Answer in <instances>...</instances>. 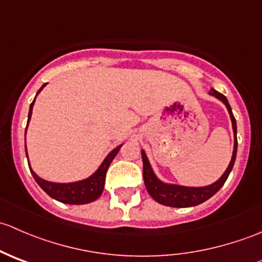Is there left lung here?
Instances as JSON below:
<instances>
[{
  "mask_svg": "<svg viewBox=\"0 0 262 262\" xmlns=\"http://www.w3.org/2000/svg\"><path fill=\"white\" fill-rule=\"evenodd\" d=\"M210 95L215 96L216 99L222 100L224 102V105L228 109L229 115H231L232 120V126H233L234 132V149L233 155H232V160L229 162L228 168L226 170V172L223 173L221 179L218 181L214 182V184L209 185V186L204 187H186V186H179V185H168L163 184L156 178V175L153 173L152 167H150L149 162H148V158L146 153L142 150V160H143V179H144V185L147 187V191L149 192L150 196L158 202L160 204L167 205V207H173V208H187V207H195V205H199L202 203H204L205 200H208L209 198H212L219 189L224 185L227 179H228L229 173H231L232 168H233L234 161H236V155H237V124L236 119H234L233 113H232L231 105L228 104V100L224 95H222L221 92L215 91V90H210Z\"/></svg>",
  "mask_w": 262,
  "mask_h": 262,
  "instance_id": "8db88e82",
  "label": "left lung"
}]
</instances>
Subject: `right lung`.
<instances>
[{
  "mask_svg": "<svg viewBox=\"0 0 262 262\" xmlns=\"http://www.w3.org/2000/svg\"><path fill=\"white\" fill-rule=\"evenodd\" d=\"M44 86H46V84H43L41 89H43ZM40 90H39V92H40ZM33 105H34V101L30 104V110H29V115H28V123L31 118ZM25 134H26V129H25ZM120 147L121 146H119L116 147L115 149H113L112 152L107 155V157L105 158L104 162L101 163L99 170H97L94 175L90 176L89 179H86V180L72 182V184H54V182H49V181L43 180V179H40L33 170H31V168L30 171L31 173H33L35 181L38 182L39 186H40L50 198H53V199L58 200V202L60 203H64V204H75V205L87 204V203H91L94 202V200H96L97 198L102 194L107 168H109L110 163H112V161L114 160V157L116 156V153L119 152Z\"/></svg>",
  "mask_w": 262,
  "mask_h": 262,
  "instance_id": "obj_1",
  "label": "right lung"
}]
</instances>
